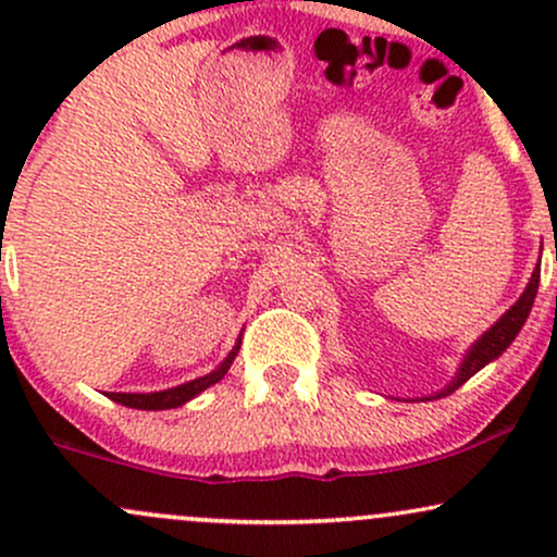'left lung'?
Here are the masks:
<instances>
[{
    "label": "left lung",
    "mask_w": 557,
    "mask_h": 557,
    "mask_svg": "<svg viewBox=\"0 0 557 557\" xmlns=\"http://www.w3.org/2000/svg\"><path fill=\"white\" fill-rule=\"evenodd\" d=\"M536 287H540V264H536V270L532 272V277H529L527 290L521 293V298L516 300V304L510 306V309L505 311V314L497 319V322L492 324V327L484 332V335L479 337V341L471 343V348L466 350V356H463L461 367H458L456 376H453V380L447 382V385L440 389V393H432L426 400L445 398V395H450L453 389L461 387L466 380H471V376H474L479 369H484L490 361H495L497 356H503V350L516 341V335H519V332H521L523 322H527L529 311H532L534 298H536Z\"/></svg>",
    "instance_id": "left-lung-1"
}]
</instances>
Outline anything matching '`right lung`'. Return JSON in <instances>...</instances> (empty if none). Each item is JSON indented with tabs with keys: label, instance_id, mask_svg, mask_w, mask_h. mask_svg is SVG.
Instances as JSON below:
<instances>
[{
	"label": "right lung",
	"instance_id": "obj_1",
	"mask_svg": "<svg viewBox=\"0 0 557 557\" xmlns=\"http://www.w3.org/2000/svg\"><path fill=\"white\" fill-rule=\"evenodd\" d=\"M238 350H240V337H238V343L233 345V350L227 354V359L222 361L214 372L196 376V380L183 382V385H177V387L159 389V393H110V398L114 403H120V406L140 408V411H164V408H177V406H183V403L194 400L198 393H203L207 387H212L214 382H220L222 376L227 374L230 363H233L235 356H238Z\"/></svg>",
	"mask_w": 557,
	"mask_h": 557
}]
</instances>
